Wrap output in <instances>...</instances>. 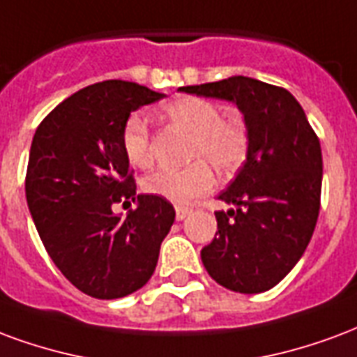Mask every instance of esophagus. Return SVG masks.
<instances>
[{
  "label": "esophagus",
  "mask_w": 357,
  "mask_h": 357,
  "mask_svg": "<svg viewBox=\"0 0 357 357\" xmlns=\"http://www.w3.org/2000/svg\"><path fill=\"white\" fill-rule=\"evenodd\" d=\"M176 213V220H182V218H186L192 213V209H188V207H176L175 209Z\"/></svg>",
  "instance_id": "esophagus-1"
}]
</instances>
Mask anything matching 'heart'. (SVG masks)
Wrapping results in <instances>:
<instances>
[{"label":"heart","instance_id":"1","mask_svg":"<svg viewBox=\"0 0 357 357\" xmlns=\"http://www.w3.org/2000/svg\"><path fill=\"white\" fill-rule=\"evenodd\" d=\"M163 116L176 127L190 132L188 160L184 169H158L142 181L146 194L175 204H188L209 192L218 175L236 173L249 153V132L238 118H220L215 102L199 96H181L163 106ZM121 148L132 167L152 165V135L146 119L131 116L121 131Z\"/></svg>","mask_w":357,"mask_h":357}]
</instances>
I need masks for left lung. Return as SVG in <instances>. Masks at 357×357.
<instances>
[{"mask_svg": "<svg viewBox=\"0 0 357 357\" xmlns=\"http://www.w3.org/2000/svg\"><path fill=\"white\" fill-rule=\"evenodd\" d=\"M184 93L236 102L249 153L218 199L217 234L202 249L205 270L222 287L255 295L282 282L310 243L321 197V146L303 106L287 89L245 75Z\"/></svg>", "mask_w": 357, "mask_h": 357, "instance_id": "8db88e82", "label": "left lung"}]
</instances>
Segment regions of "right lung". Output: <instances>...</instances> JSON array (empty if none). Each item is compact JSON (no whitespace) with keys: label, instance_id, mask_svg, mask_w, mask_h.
<instances>
[{"label":"right lung","instance_id":"1","mask_svg":"<svg viewBox=\"0 0 357 357\" xmlns=\"http://www.w3.org/2000/svg\"><path fill=\"white\" fill-rule=\"evenodd\" d=\"M163 93L121 79L95 83L62 100L33 135L26 202L51 261L82 293L121 298L152 278L175 222L167 199L137 196L121 148L131 112ZM137 202L127 218L116 203Z\"/></svg>","mask_w":357,"mask_h":357}]
</instances>
